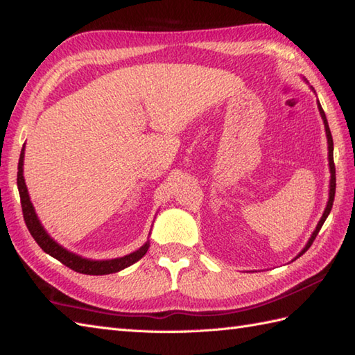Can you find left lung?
Masks as SVG:
<instances>
[{
    "label": "left lung",
    "mask_w": 355,
    "mask_h": 355,
    "mask_svg": "<svg viewBox=\"0 0 355 355\" xmlns=\"http://www.w3.org/2000/svg\"><path fill=\"white\" fill-rule=\"evenodd\" d=\"M312 90H314V89H312ZM317 107H318V112H320V115H322V120H323V124H324L326 138H328V162H329V172H331V180H329V198H328V203H326V207H324V211H323L322 218H320V221H318V223H317V226H315V229H314V232H312V235H311V239L308 240V243H306V245H304V248L302 249V251L298 252V255L295 257V259H298V257H300V255H303L304 252H306L308 249L311 248L312 243H314V240H315V237H317L318 231H320L322 226H323V223H324V220L328 218V215H329V212H331V209H332V203H334V197H336L334 141H332V135H331V130H329V124H328V120H326V115H324L323 109H322V104H320V101H318V100H317Z\"/></svg>",
    "instance_id": "left-lung-1"
}]
</instances>
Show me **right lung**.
I'll return each mask as SVG.
<instances>
[{
  "label": "right lung",
  "mask_w": 355,
  "mask_h": 355,
  "mask_svg": "<svg viewBox=\"0 0 355 355\" xmlns=\"http://www.w3.org/2000/svg\"><path fill=\"white\" fill-rule=\"evenodd\" d=\"M23 166H24V146H23V149H21V154H19L18 175H17L21 207H23V215H24V221H26L27 229H29V232L35 239V241L38 243V246L43 249L46 254L53 257V259H57L58 261L62 263V265H66L67 268L75 270V272L87 274V275H106V274L118 272V270L134 265V263L143 259V255L148 252L149 245H150L149 240L146 241L140 249H137L135 252L128 254L124 257H118V259H110V260L85 259V257H81L78 254L67 251L66 248H62L60 243L55 241L51 235L47 234L44 226L41 225L38 215H37V212H35V207H33L31 197H29V191H27V186L24 182Z\"/></svg>",
  "instance_id": "obj_1"
}]
</instances>
